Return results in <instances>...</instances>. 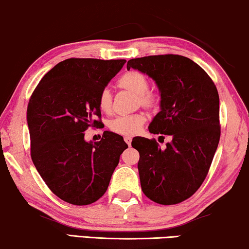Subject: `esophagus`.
<instances>
[{
    "mask_svg": "<svg viewBox=\"0 0 249 249\" xmlns=\"http://www.w3.org/2000/svg\"><path fill=\"white\" fill-rule=\"evenodd\" d=\"M124 141L126 142V144H127V145H131V143H132V137H131V136H125V137H124Z\"/></svg>",
    "mask_w": 249,
    "mask_h": 249,
    "instance_id": "1",
    "label": "esophagus"
}]
</instances>
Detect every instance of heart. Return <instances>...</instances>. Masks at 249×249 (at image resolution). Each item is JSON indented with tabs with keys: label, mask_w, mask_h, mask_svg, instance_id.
<instances>
[{
	"label": "heart",
	"mask_w": 249,
	"mask_h": 249,
	"mask_svg": "<svg viewBox=\"0 0 249 249\" xmlns=\"http://www.w3.org/2000/svg\"><path fill=\"white\" fill-rule=\"evenodd\" d=\"M117 86L136 95V105L147 110H157L160 106V95L153 89H148V79L144 73L129 70L117 80ZM98 106L102 112L109 114L113 108V95L108 88H104L98 96ZM145 123V115L135 113L127 116H117L109 122L110 131L120 135L132 136L142 128Z\"/></svg>",
	"instance_id": "heart-1"
}]
</instances>
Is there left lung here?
Instances as JSON below:
<instances>
[{
    "instance_id": "1",
    "label": "left lung",
    "mask_w": 249,
    "mask_h": 249,
    "mask_svg": "<svg viewBox=\"0 0 249 249\" xmlns=\"http://www.w3.org/2000/svg\"><path fill=\"white\" fill-rule=\"evenodd\" d=\"M131 68L151 77L161 94V110L148 131L172 139L165 148L154 139H133L132 146L140 153L142 191L160 205H177L190 198L205 181L219 143L216 85L201 67L179 54L131 59Z\"/></svg>"
}]
</instances>
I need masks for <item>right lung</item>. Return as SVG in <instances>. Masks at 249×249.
Here are the masks:
<instances>
[{
  "label": "right lung",
  "mask_w": 249,
  "mask_h": 249,
  "mask_svg": "<svg viewBox=\"0 0 249 249\" xmlns=\"http://www.w3.org/2000/svg\"><path fill=\"white\" fill-rule=\"evenodd\" d=\"M126 60L70 58L40 80L28 104L31 159L44 182L64 201L86 206L97 201L127 144L105 131L99 142H86L85 131L102 123L98 96Z\"/></svg>",
  "instance_id": "obj_1"
}]
</instances>
